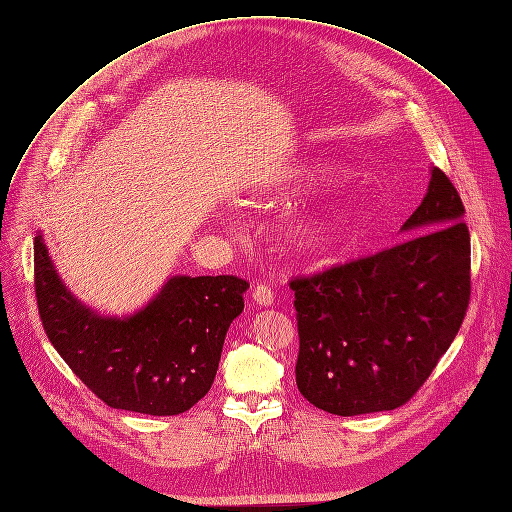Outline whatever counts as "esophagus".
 Segmentation results:
<instances>
[{
	"label": "esophagus",
	"instance_id": "esophagus-1",
	"mask_svg": "<svg viewBox=\"0 0 512 512\" xmlns=\"http://www.w3.org/2000/svg\"><path fill=\"white\" fill-rule=\"evenodd\" d=\"M253 299L257 305L261 307H272L274 305V288L267 286V284H257L253 290Z\"/></svg>",
	"mask_w": 512,
	"mask_h": 512
}]
</instances>
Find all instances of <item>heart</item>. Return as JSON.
Returning <instances> with one entry per match:
<instances>
[{
  "mask_svg": "<svg viewBox=\"0 0 512 512\" xmlns=\"http://www.w3.org/2000/svg\"><path fill=\"white\" fill-rule=\"evenodd\" d=\"M330 172L328 164H301L294 168L288 178L290 182H311L324 178ZM355 222V211L351 205L342 201L324 203L317 209L301 215V218L292 226V238L297 247L305 253H326L334 249L342 236L351 230Z\"/></svg>",
  "mask_w": 512,
  "mask_h": 512,
  "instance_id": "b5f03b06",
  "label": "heart"
}]
</instances>
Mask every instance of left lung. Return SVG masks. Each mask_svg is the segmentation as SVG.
<instances>
[{"instance_id":"1","label":"left lung","mask_w":512,"mask_h":512,"mask_svg":"<svg viewBox=\"0 0 512 512\" xmlns=\"http://www.w3.org/2000/svg\"><path fill=\"white\" fill-rule=\"evenodd\" d=\"M450 178L432 168L402 226L375 255L290 280L297 386L313 407L353 417L405 405L448 351L471 299V240Z\"/></svg>"}]
</instances>
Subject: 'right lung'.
I'll use <instances>...</instances> for the list:
<instances>
[{
  "label": "right lung",
  "mask_w": 512,
  "mask_h": 512,
  "mask_svg": "<svg viewBox=\"0 0 512 512\" xmlns=\"http://www.w3.org/2000/svg\"><path fill=\"white\" fill-rule=\"evenodd\" d=\"M249 282L236 276H174L130 317H101L76 301L35 236V294L43 330L107 407L180 415L209 392Z\"/></svg>",
  "instance_id": "obj_1"
}]
</instances>
